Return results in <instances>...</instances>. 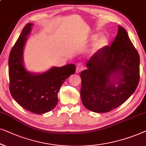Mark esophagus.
<instances>
[{
    "label": "esophagus",
    "mask_w": 146,
    "mask_h": 146,
    "mask_svg": "<svg viewBox=\"0 0 146 146\" xmlns=\"http://www.w3.org/2000/svg\"><path fill=\"white\" fill-rule=\"evenodd\" d=\"M84 68V65L82 63H79L77 65V67H76V73H80L83 70Z\"/></svg>",
    "instance_id": "esophagus-1"
}]
</instances>
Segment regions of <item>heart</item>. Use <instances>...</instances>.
Returning <instances> with one entry per match:
<instances>
[{
    "mask_svg": "<svg viewBox=\"0 0 146 146\" xmlns=\"http://www.w3.org/2000/svg\"><path fill=\"white\" fill-rule=\"evenodd\" d=\"M98 37V35H93V39L94 40ZM108 43V40L106 37L102 36L100 37V38H98L97 40L94 43V44L93 45V47L91 48V51L93 52H95L96 51L100 50V49L103 48L104 46H106L107 45Z\"/></svg>",
    "mask_w": 146,
    "mask_h": 146,
    "instance_id": "obj_1",
    "label": "heart"
}]
</instances>
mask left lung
Instances as JSON below:
<instances>
[{
	"instance_id": "8db88e82",
	"label": "left lung",
	"mask_w": 146,
	"mask_h": 146,
	"mask_svg": "<svg viewBox=\"0 0 146 146\" xmlns=\"http://www.w3.org/2000/svg\"><path fill=\"white\" fill-rule=\"evenodd\" d=\"M87 69L81 73V98L94 112H108L122 104L134 93L139 81V56L122 26L111 46L92 55Z\"/></svg>"
}]
</instances>
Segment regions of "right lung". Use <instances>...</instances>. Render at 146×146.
<instances>
[{
    "mask_svg": "<svg viewBox=\"0 0 146 146\" xmlns=\"http://www.w3.org/2000/svg\"><path fill=\"white\" fill-rule=\"evenodd\" d=\"M32 23L24 26L9 59V89L14 99L28 111L40 114L53 110L58 102L57 93L65 80L75 73V65L68 64L53 67L41 74L26 70L23 51L27 36L31 32Z\"/></svg>",
    "mask_w": 146,
    "mask_h": 146,
    "instance_id": "obj_1",
    "label": "right lung"
}]
</instances>
